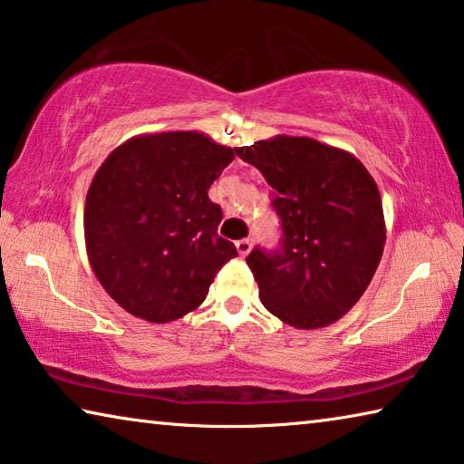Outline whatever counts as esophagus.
<instances>
[{"label":"esophagus","instance_id":"34e87169","mask_svg":"<svg viewBox=\"0 0 464 464\" xmlns=\"http://www.w3.org/2000/svg\"><path fill=\"white\" fill-rule=\"evenodd\" d=\"M250 248H253V242H250L248 238H242L237 242V250L240 256H246L250 253Z\"/></svg>","mask_w":464,"mask_h":464}]
</instances>
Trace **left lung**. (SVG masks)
Here are the masks:
<instances>
[{
	"label": "left lung",
	"instance_id": "8db88e82",
	"mask_svg": "<svg viewBox=\"0 0 464 464\" xmlns=\"http://www.w3.org/2000/svg\"><path fill=\"white\" fill-rule=\"evenodd\" d=\"M273 188L282 246L246 256L263 306L294 329H321L355 306L381 263L386 226L376 180L358 158L313 138L234 148Z\"/></svg>",
	"mask_w": 464,
	"mask_h": 464
}]
</instances>
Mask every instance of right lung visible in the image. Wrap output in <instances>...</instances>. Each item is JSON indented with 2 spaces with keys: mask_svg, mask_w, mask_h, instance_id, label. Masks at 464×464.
Listing matches in <instances>:
<instances>
[{
  "mask_svg": "<svg viewBox=\"0 0 464 464\" xmlns=\"http://www.w3.org/2000/svg\"><path fill=\"white\" fill-rule=\"evenodd\" d=\"M234 150L199 131L141 133L96 170L83 208L88 261L129 314L170 323L205 300L238 256L218 237L222 209L208 191Z\"/></svg>",
  "mask_w": 464,
  "mask_h": 464,
  "instance_id": "right-lung-1",
  "label": "right lung"
}]
</instances>
